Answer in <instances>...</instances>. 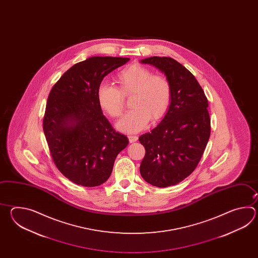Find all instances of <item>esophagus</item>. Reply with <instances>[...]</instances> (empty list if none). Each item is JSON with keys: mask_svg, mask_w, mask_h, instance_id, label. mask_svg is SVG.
Returning a JSON list of instances; mask_svg holds the SVG:
<instances>
[{"mask_svg": "<svg viewBox=\"0 0 258 258\" xmlns=\"http://www.w3.org/2000/svg\"><path fill=\"white\" fill-rule=\"evenodd\" d=\"M128 139H129V142L135 143L137 142L138 137L137 136H128Z\"/></svg>", "mask_w": 258, "mask_h": 258, "instance_id": "1", "label": "esophagus"}]
</instances>
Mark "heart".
<instances>
[{
  "instance_id": "b5f03b06",
  "label": "heart",
  "mask_w": 258,
  "mask_h": 258,
  "mask_svg": "<svg viewBox=\"0 0 258 258\" xmlns=\"http://www.w3.org/2000/svg\"><path fill=\"white\" fill-rule=\"evenodd\" d=\"M118 88L102 83L97 90L99 107L111 117H118L123 110V96L133 93L131 110L118 121L116 126L124 133H137L147 126L150 119L164 117L172 99L170 81L140 64H131L116 76Z\"/></svg>"
}]
</instances>
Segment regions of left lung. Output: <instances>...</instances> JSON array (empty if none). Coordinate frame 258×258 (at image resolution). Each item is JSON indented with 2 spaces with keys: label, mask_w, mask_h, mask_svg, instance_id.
<instances>
[{
  "label": "left lung",
  "mask_w": 258,
  "mask_h": 258,
  "mask_svg": "<svg viewBox=\"0 0 258 258\" xmlns=\"http://www.w3.org/2000/svg\"><path fill=\"white\" fill-rule=\"evenodd\" d=\"M141 63L158 68L172 87L170 108L151 131L139 137L146 149L143 179L154 186L183 181L197 168L210 137L209 102L192 73L170 57H149Z\"/></svg>",
  "instance_id": "8db88e82"
}]
</instances>
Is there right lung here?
Returning a JSON list of instances; mask_svg holds the SVG:
<instances>
[{
	"label": "right lung",
	"mask_w": 258,
	"mask_h": 258,
	"mask_svg": "<svg viewBox=\"0 0 258 258\" xmlns=\"http://www.w3.org/2000/svg\"><path fill=\"white\" fill-rule=\"evenodd\" d=\"M129 60L88 58L67 70L49 92L45 137L58 170L78 185L99 186L107 181L117 155L128 145L103 115L97 90L108 74Z\"/></svg>",
	"instance_id": "add662e5"
}]
</instances>
